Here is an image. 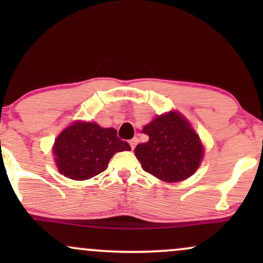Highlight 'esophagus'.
I'll return each instance as SVG.
<instances>
[{
	"instance_id": "34e87169",
	"label": "esophagus",
	"mask_w": 263,
	"mask_h": 263,
	"mask_svg": "<svg viewBox=\"0 0 263 263\" xmlns=\"http://www.w3.org/2000/svg\"><path fill=\"white\" fill-rule=\"evenodd\" d=\"M137 142H138V138L137 137H134V138H132V140H129V146H131L132 149L135 148L136 144H137Z\"/></svg>"
}]
</instances>
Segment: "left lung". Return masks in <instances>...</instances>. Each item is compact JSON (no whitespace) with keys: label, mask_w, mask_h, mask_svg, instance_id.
<instances>
[{"label":"left lung","mask_w":263,"mask_h":263,"mask_svg":"<svg viewBox=\"0 0 263 263\" xmlns=\"http://www.w3.org/2000/svg\"><path fill=\"white\" fill-rule=\"evenodd\" d=\"M142 131L149 140L137 144L135 155L143 171L168 183L180 182L195 173L204 156L203 144L179 112L158 115Z\"/></svg>","instance_id":"8db88e82"}]
</instances>
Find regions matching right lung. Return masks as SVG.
Masks as SVG:
<instances>
[{"label":"right lung","instance_id":"add662e5","mask_svg":"<svg viewBox=\"0 0 263 263\" xmlns=\"http://www.w3.org/2000/svg\"><path fill=\"white\" fill-rule=\"evenodd\" d=\"M129 149V144L117 137L115 128L84 121H75L66 127L53 146L59 172L74 180L98 176L106 170L115 153Z\"/></svg>","mask_w":263,"mask_h":263}]
</instances>
